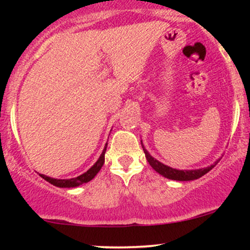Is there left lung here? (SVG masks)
<instances>
[{
    "mask_svg": "<svg viewBox=\"0 0 250 250\" xmlns=\"http://www.w3.org/2000/svg\"><path fill=\"white\" fill-rule=\"evenodd\" d=\"M141 145H142L143 151H145V154H146V159H147L149 165L151 166V168H153L156 173L162 175V176L167 177V179H169V180H175V181L197 180V179H200L201 176H203L205 174H207L208 171H210L211 169L216 166V163L219 162V160H217V161L214 162L213 165L208 166V167H206V168L191 169V170H180V169L171 168V167H169V166L163 165L162 162L157 161L156 159H154V157L149 154V151L145 148V146H143L142 141H141Z\"/></svg>",
    "mask_w": 250,
    "mask_h": 250,
    "instance_id": "8db88e82",
    "label": "left lung"
}]
</instances>
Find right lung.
Listing matches in <instances>:
<instances>
[{"instance_id":"1","label":"right lung","mask_w":250,"mask_h":250,"mask_svg":"<svg viewBox=\"0 0 250 250\" xmlns=\"http://www.w3.org/2000/svg\"><path fill=\"white\" fill-rule=\"evenodd\" d=\"M107 145L104 146V149H103L102 154L100 155L99 160L94 163V166H91V168H89L85 173L80 175V176L73 177V179H63V180L53 179V177L45 176V175L43 174H40V176H41L42 179H44L45 181H48V182L51 183L53 186H56V187H60V188H75L83 185V183H87L89 181L93 180L94 177L96 176V174L100 171V169L102 168L103 163H104V154H105V149H107Z\"/></svg>"}]
</instances>
